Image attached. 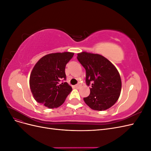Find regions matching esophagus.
<instances>
[{
  "mask_svg": "<svg viewBox=\"0 0 151 151\" xmlns=\"http://www.w3.org/2000/svg\"><path fill=\"white\" fill-rule=\"evenodd\" d=\"M74 87L76 88H77V89H79V88H80V87H81V85L79 84H76V85H75L74 86Z\"/></svg>",
  "mask_w": 151,
  "mask_h": 151,
  "instance_id": "34e87169",
  "label": "esophagus"
}]
</instances>
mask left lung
<instances>
[{"label":"left lung","mask_w":151,"mask_h":151,"mask_svg":"<svg viewBox=\"0 0 151 151\" xmlns=\"http://www.w3.org/2000/svg\"><path fill=\"white\" fill-rule=\"evenodd\" d=\"M77 60L86 72V83L91 84L90 94L84 98L86 104L94 110L103 111L111 107L119 98L122 81L116 68L99 54L81 52Z\"/></svg>","instance_id":"1"}]
</instances>
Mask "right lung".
<instances>
[{"label": "right lung", "instance_id": "add662e5", "mask_svg": "<svg viewBox=\"0 0 151 151\" xmlns=\"http://www.w3.org/2000/svg\"><path fill=\"white\" fill-rule=\"evenodd\" d=\"M74 53L48 54L40 58L31 71L29 86L35 99L48 108L59 107L71 92L66 82L65 66Z\"/></svg>", "mask_w": 151, "mask_h": 151}]
</instances>
